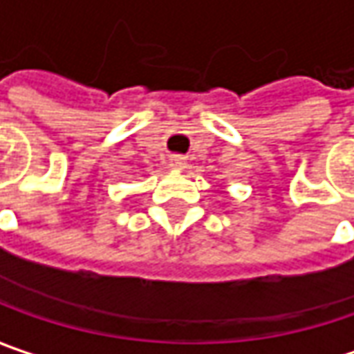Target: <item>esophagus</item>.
I'll use <instances>...</instances> for the list:
<instances>
[{
  "instance_id": "34e87169",
  "label": "esophagus",
  "mask_w": 354,
  "mask_h": 354,
  "mask_svg": "<svg viewBox=\"0 0 354 354\" xmlns=\"http://www.w3.org/2000/svg\"><path fill=\"white\" fill-rule=\"evenodd\" d=\"M170 166H172L174 170H182V168L186 166V162H184L182 156H172V158H170Z\"/></svg>"
}]
</instances>
